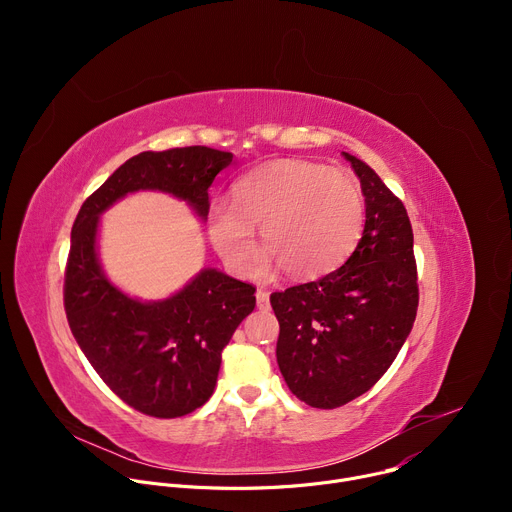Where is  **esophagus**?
<instances>
[{"instance_id": "esophagus-1", "label": "esophagus", "mask_w": 512, "mask_h": 512, "mask_svg": "<svg viewBox=\"0 0 512 512\" xmlns=\"http://www.w3.org/2000/svg\"><path fill=\"white\" fill-rule=\"evenodd\" d=\"M255 298H257V308H259V310H265V308H269V294H267L265 289H257Z\"/></svg>"}]
</instances>
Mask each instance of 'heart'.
Masks as SVG:
<instances>
[{"mask_svg":"<svg viewBox=\"0 0 512 512\" xmlns=\"http://www.w3.org/2000/svg\"><path fill=\"white\" fill-rule=\"evenodd\" d=\"M268 251L256 261L254 225ZM364 229V196L352 174L308 160H277L233 184V202L208 212L214 249L239 275L275 267L296 279H316L340 267Z\"/></svg>","mask_w":512,"mask_h":512,"instance_id":"1","label":"heart"}]
</instances>
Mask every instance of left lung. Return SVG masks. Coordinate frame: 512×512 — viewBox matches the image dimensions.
<instances>
[{"label":"left lung","mask_w":512,"mask_h":512,"mask_svg":"<svg viewBox=\"0 0 512 512\" xmlns=\"http://www.w3.org/2000/svg\"><path fill=\"white\" fill-rule=\"evenodd\" d=\"M367 204L348 261L318 281L271 294L279 322L277 364L300 401L336 409L367 393L393 364L419 304L413 231L403 202L344 152Z\"/></svg>","instance_id":"1"}]
</instances>
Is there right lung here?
<instances>
[{
	"mask_svg": "<svg viewBox=\"0 0 512 512\" xmlns=\"http://www.w3.org/2000/svg\"><path fill=\"white\" fill-rule=\"evenodd\" d=\"M231 162V152L206 145L141 152L83 202L72 225L64 271L70 332L105 385L139 413L174 419L208 401L223 348L255 308V287L202 269L168 300H133L101 271L99 216L129 192L162 190L206 218L208 188Z\"/></svg>",
	"mask_w": 512,
	"mask_h": 512,
	"instance_id": "obj_1",
	"label": "right lung"
}]
</instances>
